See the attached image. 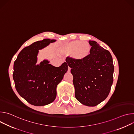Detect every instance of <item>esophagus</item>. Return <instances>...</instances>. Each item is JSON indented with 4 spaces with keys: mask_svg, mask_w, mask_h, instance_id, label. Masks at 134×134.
<instances>
[{
    "mask_svg": "<svg viewBox=\"0 0 134 134\" xmlns=\"http://www.w3.org/2000/svg\"><path fill=\"white\" fill-rule=\"evenodd\" d=\"M70 68L69 67H68V72H70Z\"/></svg>",
    "mask_w": 134,
    "mask_h": 134,
    "instance_id": "esophagus-1",
    "label": "esophagus"
}]
</instances>
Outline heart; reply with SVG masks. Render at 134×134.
<instances>
[{
	"mask_svg": "<svg viewBox=\"0 0 134 134\" xmlns=\"http://www.w3.org/2000/svg\"><path fill=\"white\" fill-rule=\"evenodd\" d=\"M92 47L88 42L81 41H72L61 44L59 51L63 54L70 55L72 60L76 63H83L90 56Z\"/></svg>",
	"mask_w": 134,
	"mask_h": 134,
	"instance_id": "heart-1",
	"label": "heart"
}]
</instances>
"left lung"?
<instances>
[{"label":"left lung","instance_id":"8db88e82","mask_svg":"<svg viewBox=\"0 0 134 134\" xmlns=\"http://www.w3.org/2000/svg\"><path fill=\"white\" fill-rule=\"evenodd\" d=\"M92 51L83 63L67 57L66 62L73 76L75 98L82 104L94 107L108 96L113 83L114 66L108 50L95 41H89Z\"/></svg>","mask_w":134,"mask_h":134}]
</instances>
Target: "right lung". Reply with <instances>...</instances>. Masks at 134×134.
<instances>
[{"label":"right lung","mask_w":134,"mask_h":134,"mask_svg":"<svg viewBox=\"0 0 134 134\" xmlns=\"http://www.w3.org/2000/svg\"><path fill=\"white\" fill-rule=\"evenodd\" d=\"M55 41L46 39L35 42L24 48L14 62L13 77L16 90L32 105L43 106L53 102L57 86L68 70L66 63L58 67L46 59L36 64L39 50Z\"/></svg>","instance_id":"add662e5"}]
</instances>
